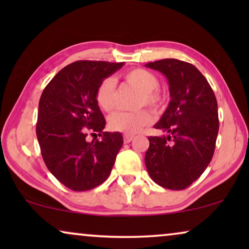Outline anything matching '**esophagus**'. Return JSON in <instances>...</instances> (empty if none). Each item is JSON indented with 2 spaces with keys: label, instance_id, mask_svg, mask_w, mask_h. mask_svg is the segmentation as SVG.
I'll return each instance as SVG.
<instances>
[{
  "label": "esophagus",
  "instance_id": "obj_1",
  "mask_svg": "<svg viewBox=\"0 0 249 249\" xmlns=\"http://www.w3.org/2000/svg\"><path fill=\"white\" fill-rule=\"evenodd\" d=\"M132 139H134V135H128V134H124V141L125 144L130 142Z\"/></svg>",
  "mask_w": 249,
  "mask_h": 249
}]
</instances>
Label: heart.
Listing matches in <instances>:
<instances>
[{
  "label": "heart",
  "instance_id": "b5f03b06",
  "mask_svg": "<svg viewBox=\"0 0 249 249\" xmlns=\"http://www.w3.org/2000/svg\"><path fill=\"white\" fill-rule=\"evenodd\" d=\"M124 79L142 90L139 104H147L154 108L161 107L163 97L158 90L160 81L154 73L146 69L137 68L127 71L124 73ZM114 89L115 81L113 78H105L97 86L95 91V101L102 111L110 112L114 108ZM152 121V112L146 108L134 112L118 111L108 118V127L114 131L131 135L138 132Z\"/></svg>",
  "mask_w": 249,
  "mask_h": 249
}]
</instances>
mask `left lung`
I'll return each instance as SVG.
<instances>
[{
  "mask_svg": "<svg viewBox=\"0 0 249 249\" xmlns=\"http://www.w3.org/2000/svg\"><path fill=\"white\" fill-rule=\"evenodd\" d=\"M164 74L170 103L154 124L166 135L149 137L145 164L153 181L182 190L202 176L213 158L219 132L217 102L195 66L177 59L146 63Z\"/></svg>",
  "mask_w": 249,
  "mask_h": 249,
  "instance_id": "left-lung-1",
  "label": "left lung"
}]
</instances>
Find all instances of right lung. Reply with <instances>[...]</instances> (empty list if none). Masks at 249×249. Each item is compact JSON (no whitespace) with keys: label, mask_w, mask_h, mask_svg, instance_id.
<instances>
[{"label":"right lung","mask_w":249,"mask_h":249,"mask_svg":"<svg viewBox=\"0 0 249 249\" xmlns=\"http://www.w3.org/2000/svg\"><path fill=\"white\" fill-rule=\"evenodd\" d=\"M124 64L77 61L60 70L40 96L36 135L44 162L74 192L103 183L124 144L120 132L103 131L105 119L95 101L101 81ZM88 132L101 138L87 142Z\"/></svg>","instance_id":"add662e5"}]
</instances>
